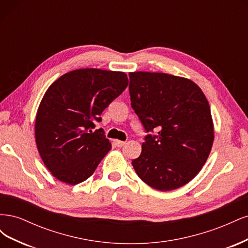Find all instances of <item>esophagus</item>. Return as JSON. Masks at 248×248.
Returning <instances> with one entry per match:
<instances>
[{
  "label": "esophagus",
  "mask_w": 248,
  "mask_h": 248,
  "mask_svg": "<svg viewBox=\"0 0 248 248\" xmlns=\"http://www.w3.org/2000/svg\"><path fill=\"white\" fill-rule=\"evenodd\" d=\"M114 142H115V145L117 146V147H119V148H121V147H123L125 144H126V141H123V140H114Z\"/></svg>",
  "instance_id": "obj_1"
}]
</instances>
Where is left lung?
Listing matches in <instances>:
<instances>
[{"mask_svg": "<svg viewBox=\"0 0 248 248\" xmlns=\"http://www.w3.org/2000/svg\"><path fill=\"white\" fill-rule=\"evenodd\" d=\"M131 107L148 134L132 160L138 176L152 188L170 191L196 177L214 140L209 102L192 80L161 72H129Z\"/></svg>", "mask_w": 248, "mask_h": 248, "instance_id": "obj_1", "label": "left lung"}]
</instances>
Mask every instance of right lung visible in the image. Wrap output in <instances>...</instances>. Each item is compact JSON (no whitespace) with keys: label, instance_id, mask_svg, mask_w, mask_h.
Returning a JSON list of instances; mask_svg holds the SVG:
<instances>
[{"label":"right lung","instance_id":"1","mask_svg":"<svg viewBox=\"0 0 248 248\" xmlns=\"http://www.w3.org/2000/svg\"><path fill=\"white\" fill-rule=\"evenodd\" d=\"M128 85L126 73L82 68L52 82L39 104L35 139L43 163L59 181L76 185L93 175L111 149L100 115Z\"/></svg>","mask_w":248,"mask_h":248}]
</instances>
